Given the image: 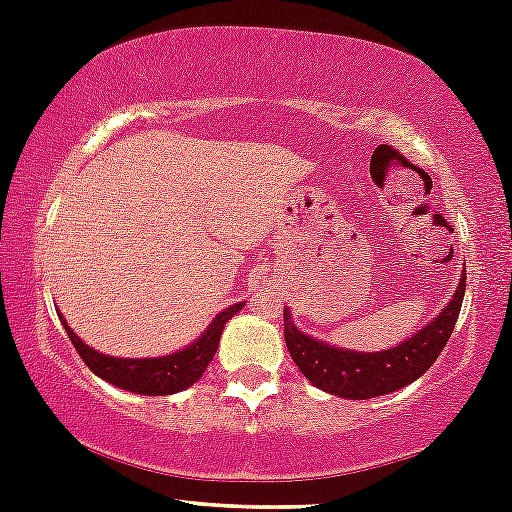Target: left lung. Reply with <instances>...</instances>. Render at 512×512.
I'll return each instance as SVG.
<instances>
[{
  "instance_id": "left-lung-1",
  "label": "left lung",
  "mask_w": 512,
  "mask_h": 512,
  "mask_svg": "<svg viewBox=\"0 0 512 512\" xmlns=\"http://www.w3.org/2000/svg\"><path fill=\"white\" fill-rule=\"evenodd\" d=\"M466 289V272L457 286V294L447 303L430 325H425L411 340L401 342L398 347L384 352H350L330 347L308 335H303L289 313L284 311V340L289 355L294 357L296 367L318 389L335 393L340 398H364L384 396L396 389H403L418 379L435 364L440 352L445 350L449 335L457 325L459 311H462Z\"/></svg>"
}]
</instances>
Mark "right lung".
Listing matches in <instances>:
<instances>
[{
  "label": "right lung",
  "mask_w": 512,
  "mask_h": 512,
  "mask_svg": "<svg viewBox=\"0 0 512 512\" xmlns=\"http://www.w3.org/2000/svg\"><path fill=\"white\" fill-rule=\"evenodd\" d=\"M240 308H243V303H235V306L226 308V311L206 328V333L201 335L194 345H189L187 350L177 352V355L155 359H119L101 355V352L84 345V342L72 333V328L65 323V318L60 320H63L65 333L70 335L75 350L80 352L82 362L87 364L94 374L101 376V379L119 386V389L143 393V396H167V393L182 391L187 389V386H192L194 381H199V376L204 374V369L209 367L213 355H216L223 325H226Z\"/></svg>",
  "instance_id": "1"
}]
</instances>
